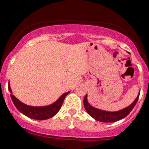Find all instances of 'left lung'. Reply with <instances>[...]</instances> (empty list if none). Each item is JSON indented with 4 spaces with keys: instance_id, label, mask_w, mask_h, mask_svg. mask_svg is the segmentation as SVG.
<instances>
[{
    "instance_id": "obj_1",
    "label": "left lung",
    "mask_w": 149,
    "mask_h": 149,
    "mask_svg": "<svg viewBox=\"0 0 149 149\" xmlns=\"http://www.w3.org/2000/svg\"><path fill=\"white\" fill-rule=\"evenodd\" d=\"M139 94L140 91L138 94L137 97L135 98V100L129 106H127L123 109L113 111V112L100 109L95 108L94 106H91L87 100V94L84 98L83 104H84V107L86 110L87 113L96 121L102 122V123H114V122H116L120 119H123L130 113L132 109L135 107V104L137 103L139 97Z\"/></svg>"
}]
</instances>
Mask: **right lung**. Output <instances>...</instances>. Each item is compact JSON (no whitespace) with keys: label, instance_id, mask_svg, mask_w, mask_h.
Wrapping results in <instances>:
<instances>
[{"label":"right lung","instance_id":"obj_1","mask_svg":"<svg viewBox=\"0 0 149 149\" xmlns=\"http://www.w3.org/2000/svg\"><path fill=\"white\" fill-rule=\"evenodd\" d=\"M8 89L11 93L10 98L14 102V106H16V108L24 116L33 118V119H37V120H45V119H48V118L54 116L61 108L65 97L70 93V91L65 93L54 103L49 104L48 106H32L24 104V102L18 100L17 98H16L15 95L12 94L10 83H8Z\"/></svg>","mask_w":149,"mask_h":149}]
</instances>
